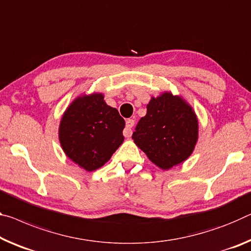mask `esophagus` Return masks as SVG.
Masks as SVG:
<instances>
[{"mask_svg": "<svg viewBox=\"0 0 251 251\" xmlns=\"http://www.w3.org/2000/svg\"><path fill=\"white\" fill-rule=\"evenodd\" d=\"M135 125V121L134 119H127L126 121V127L123 130V134H124L125 137H130L133 134V127Z\"/></svg>", "mask_w": 251, "mask_h": 251, "instance_id": "1", "label": "esophagus"}]
</instances>
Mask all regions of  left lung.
I'll return each instance as SVG.
<instances>
[{"instance_id":"obj_1","label":"left lung","mask_w":251,"mask_h":251,"mask_svg":"<svg viewBox=\"0 0 251 251\" xmlns=\"http://www.w3.org/2000/svg\"><path fill=\"white\" fill-rule=\"evenodd\" d=\"M146 108L133 133L135 144L163 170L185 161L198 140V119L192 108L169 93L151 99Z\"/></svg>"}]
</instances>
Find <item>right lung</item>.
Listing matches in <instances>:
<instances>
[{"label": "right lung", "instance_id": "1", "mask_svg": "<svg viewBox=\"0 0 251 251\" xmlns=\"http://www.w3.org/2000/svg\"><path fill=\"white\" fill-rule=\"evenodd\" d=\"M125 121L101 94L79 97L61 119L59 140L67 156L87 171L109 160L124 141Z\"/></svg>", "mask_w": 251, "mask_h": 251}]
</instances>
